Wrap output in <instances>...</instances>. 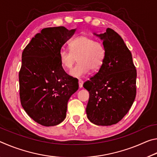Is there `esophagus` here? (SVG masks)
Segmentation results:
<instances>
[{"mask_svg": "<svg viewBox=\"0 0 157 157\" xmlns=\"http://www.w3.org/2000/svg\"><path fill=\"white\" fill-rule=\"evenodd\" d=\"M78 83H79V88H82V87L83 86V81H82V79H79Z\"/></svg>", "mask_w": 157, "mask_h": 157, "instance_id": "34e87169", "label": "esophagus"}]
</instances>
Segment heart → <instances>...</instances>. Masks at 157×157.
<instances>
[{"mask_svg": "<svg viewBox=\"0 0 157 157\" xmlns=\"http://www.w3.org/2000/svg\"><path fill=\"white\" fill-rule=\"evenodd\" d=\"M69 48L70 50H61L59 58L61 65L65 69L72 68L78 58V63L69 72L70 76L74 78H82L87 75L91 69L98 70L102 66L106 57L104 44L85 35L71 40Z\"/></svg>", "mask_w": 157, "mask_h": 157, "instance_id": "b5f03b06", "label": "heart"}]
</instances>
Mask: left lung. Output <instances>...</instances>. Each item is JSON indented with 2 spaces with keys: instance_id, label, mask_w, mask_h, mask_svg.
<instances>
[{
  "instance_id": "8db88e82",
  "label": "left lung",
  "mask_w": 157,
  "mask_h": 157,
  "mask_svg": "<svg viewBox=\"0 0 157 157\" xmlns=\"http://www.w3.org/2000/svg\"><path fill=\"white\" fill-rule=\"evenodd\" d=\"M95 36L102 40L106 57L98 72L85 82L89 92L87 118L97 125L109 126L122 120L136 98V70L132 53L119 34L111 28Z\"/></svg>"
}]
</instances>
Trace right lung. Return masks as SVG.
I'll list each match as a JSON object with an SVG mask.
<instances>
[{
  "mask_svg": "<svg viewBox=\"0 0 157 157\" xmlns=\"http://www.w3.org/2000/svg\"><path fill=\"white\" fill-rule=\"evenodd\" d=\"M76 29L63 26L42 29L25 48L19 72L21 103L30 118L41 125L59 124L66 116L69 98L78 82L61 65L59 53Z\"/></svg>",
  "mask_w": 157,
  "mask_h": 157,
  "instance_id": "right-lung-1",
  "label": "right lung"
}]
</instances>
